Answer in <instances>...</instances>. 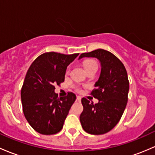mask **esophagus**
I'll return each mask as SVG.
<instances>
[{"mask_svg":"<svg viewBox=\"0 0 155 155\" xmlns=\"http://www.w3.org/2000/svg\"><path fill=\"white\" fill-rule=\"evenodd\" d=\"M77 100H78V101H81V96H77Z\"/></svg>","mask_w":155,"mask_h":155,"instance_id":"esophagus-1","label":"esophagus"}]
</instances>
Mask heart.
Listing matches in <instances>:
<instances>
[{"label": "heart", "mask_w": 155, "mask_h": 155, "mask_svg": "<svg viewBox=\"0 0 155 155\" xmlns=\"http://www.w3.org/2000/svg\"><path fill=\"white\" fill-rule=\"evenodd\" d=\"M84 69H85L86 71H87V70L90 69V68H97V63H95L94 60H86V61L84 63ZM68 72H69V68H68V69H67L66 71V73H68Z\"/></svg>", "instance_id": "1"}]
</instances>
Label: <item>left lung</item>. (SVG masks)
I'll return each mask as SVG.
<instances>
[{"label":"left lung","mask_w":155,"mask_h":155,"mask_svg":"<svg viewBox=\"0 0 155 155\" xmlns=\"http://www.w3.org/2000/svg\"><path fill=\"white\" fill-rule=\"evenodd\" d=\"M99 60L101 73L95 82L92 95L98 102L94 104L87 98L81 99L84 110L80 116L81 126L88 134L100 135L111 130L120 120L127 102L129 81L123 63L110 52L97 49L81 54Z\"/></svg>","instance_id":"8db88e82"}]
</instances>
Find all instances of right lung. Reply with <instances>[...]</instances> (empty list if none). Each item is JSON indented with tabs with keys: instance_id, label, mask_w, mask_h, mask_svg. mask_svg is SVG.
I'll list each match as a JSON object with an SVG mask.
<instances>
[{
	"instance_id": "1",
	"label": "right lung",
	"mask_w": 155,
	"mask_h": 155,
	"mask_svg": "<svg viewBox=\"0 0 155 155\" xmlns=\"http://www.w3.org/2000/svg\"><path fill=\"white\" fill-rule=\"evenodd\" d=\"M78 55L45 53L27 72L21 91L23 112L30 125L41 134H55L63 128L76 95L68 92L66 97H58L54 89L64 81L67 66Z\"/></svg>"
}]
</instances>
